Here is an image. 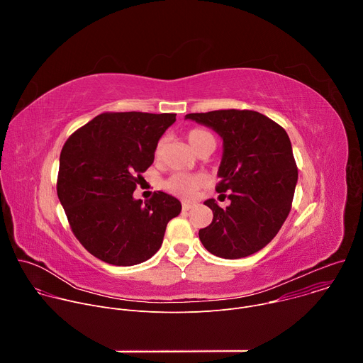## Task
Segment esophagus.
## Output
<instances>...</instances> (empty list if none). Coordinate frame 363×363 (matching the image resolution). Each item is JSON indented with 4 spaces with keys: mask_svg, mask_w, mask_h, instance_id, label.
I'll return each instance as SVG.
<instances>
[{
    "mask_svg": "<svg viewBox=\"0 0 363 363\" xmlns=\"http://www.w3.org/2000/svg\"><path fill=\"white\" fill-rule=\"evenodd\" d=\"M194 205L195 203H192V202H182V211H189Z\"/></svg>",
    "mask_w": 363,
    "mask_h": 363,
    "instance_id": "1",
    "label": "esophagus"
}]
</instances>
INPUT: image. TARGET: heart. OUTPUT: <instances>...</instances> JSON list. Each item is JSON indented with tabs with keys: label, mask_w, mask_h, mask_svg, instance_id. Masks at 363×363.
<instances>
[{
	"label": "heart",
	"mask_w": 363,
	"mask_h": 363,
	"mask_svg": "<svg viewBox=\"0 0 363 363\" xmlns=\"http://www.w3.org/2000/svg\"><path fill=\"white\" fill-rule=\"evenodd\" d=\"M188 142L191 145V147L196 152V153H202L205 150H214L216 147V138L211 132L201 129V128H195L191 129L186 135ZM162 145L164 140H160L157 147H155V157L160 158L161 157V152H162ZM202 184V178L198 175H191V174H174L171 175L167 181H165V188L181 196V198H192L196 192V189L201 186Z\"/></svg>",
	"instance_id": "heart-1"
}]
</instances>
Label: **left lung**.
I'll return each instance as SVG.
<instances>
[{"label":"left lung","instance_id":"1","mask_svg":"<svg viewBox=\"0 0 363 363\" xmlns=\"http://www.w3.org/2000/svg\"><path fill=\"white\" fill-rule=\"evenodd\" d=\"M185 119L216 130L224 146L216 189L221 195L228 192L231 203L221 208L213 198L203 202L214 218L198 233L202 245L228 260L260 251L291 210L297 167L289 135L254 111L189 113Z\"/></svg>","mask_w":363,"mask_h":363}]
</instances>
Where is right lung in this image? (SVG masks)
Instances as JSON below:
<instances>
[{
	"instance_id": "1",
	"label": "right lung",
	"mask_w": 363,
	"mask_h": 363,
	"mask_svg": "<svg viewBox=\"0 0 363 363\" xmlns=\"http://www.w3.org/2000/svg\"><path fill=\"white\" fill-rule=\"evenodd\" d=\"M175 113L108 112L77 129L60 153L57 195L73 234L99 260L113 266L146 262L164 241L181 202L155 192L133 198L155 147Z\"/></svg>"
}]
</instances>
